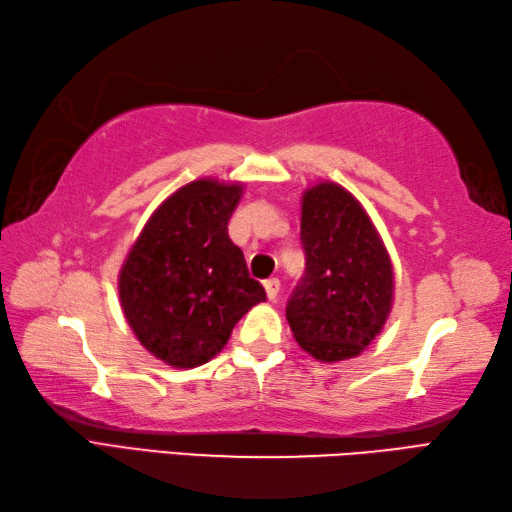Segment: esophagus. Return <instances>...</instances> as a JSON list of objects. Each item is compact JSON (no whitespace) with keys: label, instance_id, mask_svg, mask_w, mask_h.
<instances>
[{"label":"esophagus","instance_id":"obj_1","mask_svg":"<svg viewBox=\"0 0 512 512\" xmlns=\"http://www.w3.org/2000/svg\"><path fill=\"white\" fill-rule=\"evenodd\" d=\"M265 291H267L269 300H276L278 291H280V280L278 278H267L265 280Z\"/></svg>","mask_w":512,"mask_h":512}]
</instances>
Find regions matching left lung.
Returning <instances> with one entry per match:
<instances>
[{"label":"left lung","instance_id":"obj_1","mask_svg":"<svg viewBox=\"0 0 512 512\" xmlns=\"http://www.w3.org/2000/svg\"><path fill=\"white\" fill-rule=\"evenodd\" d=\"M305 276L287 302L294 338L320 362L356 358L393 305V265L369 214L344 187L322 181L302 194Z\"/></svg>","mask_w":512,"mask_h":512}]
</instances>
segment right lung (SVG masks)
Returning a JSON list of instances; mask_svg holds the SVG:
<instances>
[{
  "instance_id": "obj_1",
  "label": "right lung",
  "mask_w": 512,
  "mask_h": 512,
  "mask_svg": "<svg viewBox=\"0 0 512 512\" xmlns=\"http://www.w3.org/2000/svg\"><path fill=\"white\" fill-rule=\"evenodd\" d=\"M241 183L198 179L156 207L119 271L121 309L154 358L192 369L221 351L249 309L265 300L227 223Z\"/></svg>"
}]
</instances>
